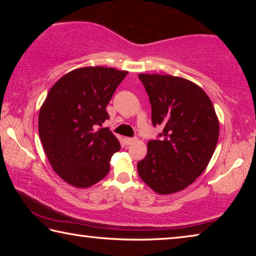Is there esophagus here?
I'll use <instances>...</instances> for the list:
<instances>
[{
    "label": "esophagus",
    "mask_w": 256,
    "mask_h": 256,
    "mask_svg": "<svg viewBox=\"0 0 256 256\" xmlns=\"http://www.w3.org/2000/svg\"><path fill=\"white\" fill-rule=\"evenodd\" d=\"M124 141H125V144H133L134 141H136V138H125Z\"/></svg>",
    "instance_id": "obj_1"
}]
</instances>
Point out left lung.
<instances>
[{
  "mask_svg": "<svg viewBox=\"0 0 256 256\" xmlns=\"http://www.w3.org/2000/svg\"><path fill=\"white\" fill-rule=\"evenodd\" d=\"M138 79L149 96L154 126H162V140L149 141L138 162V176L162 196L178 192L209 164L219 138L218 118L210 98L192 81L146 73Z\"/></svg>",
  "mask_w": 256,
  "mask_h": 256,
  "instance_id": "obj_1",
  "label": "left lung"
}]
</instances>
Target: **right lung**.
Masks as SVG:
<instances>
[{
    "mask_svg": "<svg viewBox=\"0 0 256 256\" xmlns=\"http://www.w3.org/2000/svg\"><path fill=\"white\" fill-rule=\"evenodd\" d=\"M128 74L112 68L86 66L66 73L52 86L38 116V131L47 159L60 178L86 188L110 170L120 149L107 128L106 107Z\"/></svg>",
    "mask_w": 256,
    "mask_h": 256,
    "instance_id": "1",
    "label": "right lung"
}]
</instances>
